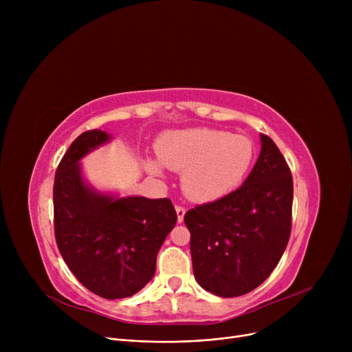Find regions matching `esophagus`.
I'll list each match as a JSON object with an SVG mask.
<instances>
[{
  "label": "esophagus",
  "instance_id": "34e87169",
  "mask_svg": "<svg viewBox=\"0 0 352 352\" xmlns=\"http://www.w3.org/2000/svg\"><path fill=\"white\" fill-rule=\"evenodd\" d=\"M175 211H177V219H178V223H182V221H184V215H186V207L175 206Z\"/></svg>",
  "mask_w": 352,
  "mask_h": 352
}]
</instances>
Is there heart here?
<instances>
[{
	"label": "heart",
	"instance_id": "1",
	"mask_svg": "<svg viewBox=\"0 0 352 352\" xmlns=\"http://www.w3.org/2000/svg\"><path fill=\"white\" fill-rule=\"evenodd\" d=\"M157 153L166 168L182 171L181 186L190 199L210 202L241 186L252 165L255 146L245 135L194 128L164 135ZM146 165L153 174H161L157 161H148Z\"/></svg>",
	"mask_w": 352,
	"mask_h": 352
}]
</instances>
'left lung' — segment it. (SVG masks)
I'll return each instance as SVG.
<instances>
[{
    "instance_id": "left-lung-1",
    "label": "left lung",
    "mask_w": 352,
    "mask_h": 352,
    "mask_svg": "<svg viewBox=\"0 0 352 352\" xmlns=\"http://www.w3.org/2000/svg\"><path fill=\"white\" fill-rule=\"evenodd\" d=\"M292 175L278 146L261 134V153L238 190L187 211L197 283L231 298L261 285L291 234Z\"/></svg>"
}]
</instances>
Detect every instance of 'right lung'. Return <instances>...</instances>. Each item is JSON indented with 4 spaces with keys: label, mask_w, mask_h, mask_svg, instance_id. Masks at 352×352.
I'll use <instances>...</instances> for the list:
<instances>
[{
    "label": "right lung",
    "mask_w": 352,
    "mask_h": 352,
    "mask_svg": "<svg viewBox=\"0 0 352 352\" xmlns=\"http://www.w3.org/2000/svg\"><path fill=\"white\" fill-rule=\"evenodd\" d=\"M109 138L91 129L64 154L54 178V232L77 280L100 297L116 300L131 297L151 281L177 212L168 198H118L87 186L80 160Z\"/></svg>",
    "instance_id": "right-lung-1"
}]
</instances>
